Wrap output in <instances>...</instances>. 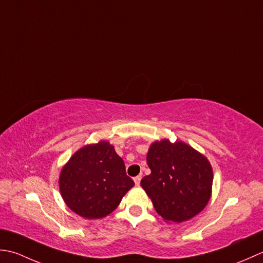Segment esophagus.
I'll return each instance as SVG.
<instances>
[{
    "instance_id": "esophagus-1",
    "label": "esophagus",
    "mask_w": 263,
    "mask_h": 263,
    "mask_svg": "<svg viewBox=\"0 0 263 263\" xmlns=\"http://www.w3.org/2000/svg\"><path fill=\"white\" fill-rule=\"evenodd\" d=\"M141 179H142L141 176H137V177H135V178H134V181H135L136 186H139V184H141Z\"/></svg>"
}]
</instances>
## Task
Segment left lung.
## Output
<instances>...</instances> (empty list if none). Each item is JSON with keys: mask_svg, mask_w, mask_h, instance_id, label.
<instances>
[{"mask_svg": "<svg viewBox=\"0 0 263 263\" xmlns=\"http://www.w3.org/2000/svg\"><path fill=\"white\" fill-rule=\"evenodd\" d=\"M146 161L151 174L141 186L163 220L183 222L205 208L213 174L204 155L184 142L162 139L151 144Z\"/></svg>", "mask_w": 263, "mask_h": 263, "instance_id": "1", "label": "left lung"}]
</instances>
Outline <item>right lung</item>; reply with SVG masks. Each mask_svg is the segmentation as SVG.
I'll return each instance as SVG.
<instances>
[{
    "instance_id": "1",
    "label": "right lung",
    "mask_w": 263,
    "mask_h": 263,
    "mask_svg": "<svg viewBox=\"0 0 263 263\" xmlns=\"http://www.w3.org/2000/svg\"><path fill=\"white\" fill-rule=\"evenodd\" d=\"M135 185L109 142L82 147L61 170L59 186L69 209L86 219L106 217Z\"/></svg>"
}]
</instances>
